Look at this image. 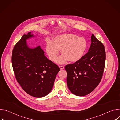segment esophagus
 <instances>
[{
    "label": "esophagus",
    "mask_w": 120,
    "mask_h": 120,
    "mask_svg": "<svg viewBox=\"0 0 120 120\" xmlns=\"http://www.w3.org/2000/svg\"><path fill=\"white\" fill-rule=\"evenodd\" d=\"M59 68L61 70H63L64 69V66L63 65H60L59 66Z\"/></svg>",
    "instance_id": "34e87169"
}]
</instances>
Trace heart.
<instances>
[{"label": "heart", "instance_id": "b5f03b06", "mask_svg": "<svg viewBox=\"0 0 120 120\" xmlns=\"http://www.w3.org/2000/svg\"><path fill=\"white\" fill-rule=\"evenodd\" d=\"M86 47L87 42L84 38L72 34H63L56 36L54 41L47 40L45 50L49 59L54 62L61 49L62 55L56 62L59 64H63L68 60L75 62L80 60Z\"/></svg>", "mask_w": 120, "mask_h": 120}]
</instances>
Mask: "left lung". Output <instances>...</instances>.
Instances as JSON below:
<instances>
[{
    "label": "left lung",
    "mask_w": 120,
    "mask_h": 120,
    "mask_svg": "<svg viewBox=\"0 0 120 120\" xmlns=\"http://www.w3.org/2000/svg\"><path fill=\"white\" fill-rule=\"evenodd\" d=\"M88 52L74 64L66 65L67 84L75 95L85 96L91 93L100 83L105 65L104 45L92 34Z\"/></svg>",
    "instance_id": "obj_1"
}]
</instances>
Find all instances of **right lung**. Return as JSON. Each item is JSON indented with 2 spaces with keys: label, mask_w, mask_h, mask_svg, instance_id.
Instances as JSON below:
<instances>
[{
  "label": "right lung",
  "mask_w": 120,
  "mask_h": 120,
  "mask_svg": "<svg viewBox=\"0 0 120 120\" xmlns=\"http://www.w3.org/2000/svg\"><path fill=\"white\" fill-rule=\"evenodd\" d=\"M34 38L31 32L22 36L13 50L12 63L15 78L22 89L28 94L39 98L52 90L60 68L45 56L40 46H28L26 40Z\"/></svg>",
  "instance_id": "right-lung-1"
}]
</instances>
